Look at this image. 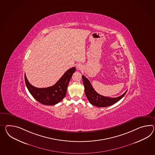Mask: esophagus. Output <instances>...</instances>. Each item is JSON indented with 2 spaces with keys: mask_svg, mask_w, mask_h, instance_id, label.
Returning a JSON list of instances; mask_svg holds the SVG:
<instances>
[{
  "mask_svg": "<svg viewBox=\"0 0 155 155\" xmlns=\"http://www.w3.org/2000/svg\"><path fill=\"white\" fill-rule=\"evenodd\" d=\"M76 68H77V70H81L83 68V67H82V65L81 64H78L76 65Z\"/></svg>",
  "mask_w": 155,
  "mask_h": 155,
  "instance_id": "obj_1",
  "label": "esophagus"
}]
</instances>
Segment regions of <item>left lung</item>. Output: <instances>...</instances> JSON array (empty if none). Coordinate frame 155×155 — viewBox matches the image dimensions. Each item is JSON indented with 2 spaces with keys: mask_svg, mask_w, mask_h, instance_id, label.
Here are the masks:
<instances>
[{
  "mask_svg": "<svg viewBox=\"0 0 155 155\" xmlns=\"http://www.w3.org/2000/svg\"><path fill=\"white\" fill-rule=\"evenodd\" d=\"M83 84L84 87L85 94L87 97V99L91 103L92 105L99 107H104L109 106L112 105L114 104L119 101L120 99L123 97L127 91H125L124 93L121 94L117 97H108L98 94L94 89L92 86L90 82L87 79L86 77L82 75Z\"/></svg>",
  "mask_w": 155,
  "mask_h": 155,
  "instance_id": "8db88e82",
  "label": "left lung"
}]
</instances>
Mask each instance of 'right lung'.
I'll list each match as a JSON object with an SVG mask.
<instances>
[{"instance_id":"add662e5","label":"right lung","mask_w":155,"mask_h":155,"mask_svg":"<svg viewBox=\"0 0 155 155\" xmlns=\"http://www.w3.org/2000/svg\"><path fill=\"white\" fill-rule=\"evenodd\" d=\"M76 68H70L65 72L59 80L51 87L37 88L31 85L25 74V80L31 95L38 102L45 105H54L61 102L66 95L68 84Z\"/></svg>"}]
</instances>
